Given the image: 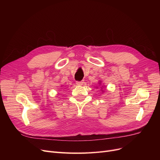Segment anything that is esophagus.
<instances>
[{
    "mask_svg": "<svg viewBox=\"0 0 160 160\" xmlns=\"http://www.w3.org/2000/svg\"><path fill=\"white\" fill-rule=\"evenodd\" d=\"M84 83L83 81H76V84L77 85H83V84Z\"/></svg>",
    "mask_w": 160,
    "mask_h": 160,
    "instance_id": "34e87169",
    "label": "esophagus"
}]
</instances>
